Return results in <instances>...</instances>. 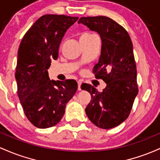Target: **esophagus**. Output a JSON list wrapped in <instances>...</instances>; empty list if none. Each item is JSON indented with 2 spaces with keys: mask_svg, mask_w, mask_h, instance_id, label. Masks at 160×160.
I'll list each match as a JSON object with an SVG mask.
<instances>
[{
  "mask_svg": "<svg viewBox=\"0 0 160 160\" xmlns=\"http://www.w3.org/2000/svg\"><path fill=\"white\" fill-rule=\"evenodd\" d=\"M82 81H80V80L78 81V91H81V90H82L81 89V85H82Z\"/></svg>",
  "mask_w": 160,
  "mask_h": 160,
  "instance_id": "34e87169",
  "label": "esophagus"
}]
</instances>
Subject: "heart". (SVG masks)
Masks as SVG:
<instances>
[{
  "instance_id": "1",
  "label": "heart",
  "mask_w": 160,
  "mask_h": 160,
  "mask_svg": "<svg viewBox=\"0 0 160 160\" xmlns=\"http://www.w3.org/2000/svg\"><path fill=\"white\" fill-rule=\"evenodd\" d=\"M89 35H92V34H89V33H85L84 35H82V36H89Z\"/></svg>"
}]
</instances>
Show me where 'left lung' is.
Instances as JSON below:
<instances>
[{
	"label": "left lung",
	"instance_id": "left-lung-1",
	"mask_svg": "<svg viewBox=\"0 0 160 160\" xmlns=\"http://www.w3.org/2000/svg\"><path fill=\"white\" fill-rule=\"evenodd\" d=\"M78 22L100 35L101 53L93 72L107 83L102 92L89 84L81 86L91 96L86 115L100 128H114L128 117L138 93L132 40L126 30L109 17H81Z\"/></svg>",
	"mask_w": 160,
	"mask_h": 160
}]
</instances>
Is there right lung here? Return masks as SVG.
Instances as JSON below:
<instances>
[{
    "instance_id": "obj_1",
    "label": "right lung",
    "mask_w": 160,
    "mask_h": 160,
    "mask_svg": "<svg viewBox=\"0 0 160 160\" xmlns=\"http://www.w3.org/2000/svg\"><path fill=\"white\" fill-rule=\"evenodd\" d=\"M78 17L44 15L27 31L18 50L15 77L17 94L24 113L32 125L47 128L57 125L66 105L75 94L73 79L50 80L48 69L57 60L66 32Z\"/></svg>"
}]
</instances>
